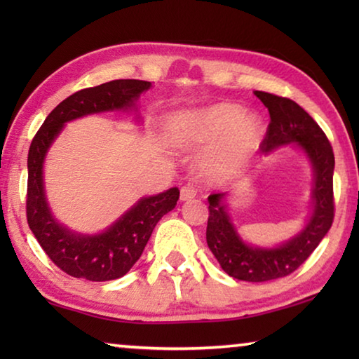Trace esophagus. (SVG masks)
Segmentation results:
<instances>
[{"instance_id":"obj_1","label":"esophagus","mask_w":359,"mask_h":359,"mask_svg":"<svg viewBox=\"0 0 359 359\" xmlns=\"http://www.w3.org/2000/svg\"><path fill=\"white\" fill-rule=\"evenodd\" d=\"M198 194V190L193 185H185L180 188V199L182 201H188V199L194 198Z\"/></svg>"}]
</instances>
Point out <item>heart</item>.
Here are the masks:
<instances>
[{
	"label": "heart",
	"mask_w": 359,
	"mask_h": 359,
	"mask_svg": "<svg viewBox=\"0 0 359 359\" xmlns=\"http://www.w3.org/2000/svg\"><path fill=\"white\" fill-rule=\"evenodd\" d=\"M174 142L185 149L210 145L203 160L205 177L224 180L241 172L263 142L258 115L233 102H217L196 111L179 112L171 120Z\"/></svg>",
	"instance_id": "heart-1"
}]
</instances>
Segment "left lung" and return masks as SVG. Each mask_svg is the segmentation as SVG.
Returning <instances> with one entry per match:
<instances>
[{
  "instance_id": "obj_1",
  "label": "left lung",
  "mask_w": 359,
  "mask_h": 359,
  "mask_svg": "<svg viewBox=\"0 0 359 359\" xmlns=\"http://www.w3.org/2000/svg\"><path fill=\"white\" fill-rule=\"evenodd\" d=\"M269 111L271 121L261 142V151L296 142L313 166V212L299 234L276 248L247 245L239 238L223 204L224 194L209 196V218L205 239L222 269L245 282H267L287 277L311 257L334 220V151L317 121L293 100L266 92H255Z\"/></svg>"
}]
</instances>
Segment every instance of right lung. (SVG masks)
Listing matches in <instances>:
<instances>
[{"label":"right lung","instance_id":"add662e5","mask_svg":"<svg viewBox=\"0 0 359 359\" xmlns=\"http://www.w3.org/2000/svg\"><path fill=\"white\" fill-rule=\"evenodd\" d=\"M150 82L118 79L98 87L79 90L47 115L28 151L27 220L42 250L68 276L92 282L114 280L125 276L144 252L160 218L175 208L179 188L142 198L104 233L83 236L57 223L48 209L42 182V165L48 147L66 121L96 112L135 106Z\"/></svg>","mask_w":359,"mask_h":359}]
</instances>
